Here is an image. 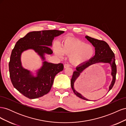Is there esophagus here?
<instances>
[{
  "mask_svg": "<svg viewBox=\"0 0 126 126\" xmlns=\"http://www.w3.org/2000/svg\"><path fill=\"white\" fill-rule=\"evenodd\" d=\"M69 65L68 64H64V69H66V68H69Z\"/></svg>",
  "mask_w": 126,
  "mask_h": 126,
  "instance_id": "34e87169",
  "label": "esophagus"
}]
</instances>
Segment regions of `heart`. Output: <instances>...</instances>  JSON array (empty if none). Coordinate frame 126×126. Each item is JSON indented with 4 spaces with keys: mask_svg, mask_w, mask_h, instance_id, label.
Masks as SVG:
<instances>
[{
    "mask_svg": "<svg viewBox=\"0 0 126 126\" xmlns=\"http://www.w3.org/2000/svg\"><path fill=\"white\" fill-rule=\"evenodd\" d=\"M54 50L58 56L63 54L69 56V62L75 65L87 62L94 54L95 49L92 45L77 38L67 39L61 44L60 47L56 45Z\"/></svg>",
    "mask_w": 126,
    "mask_h": 126,
    "instance_id": "b5f03b06",
    "label": "heart"
}]
</instances>
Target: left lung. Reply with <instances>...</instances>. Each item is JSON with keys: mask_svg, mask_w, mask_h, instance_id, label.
<instances>
[{"mask_svg": "<svg viewBox=\"0 0 126 126\" xmlns=\"http://www.w3.org/2000/svg\"><path fill=\"white\" fill-rule=\"evenodd\" d=\"M85 37L90 43L92 44L95 48V55L90 60L87 61V62L80 64L79 66L76 67V70L74 72L73 75H72L71 79V87L74 94L76 96L82 99L89 100L84 97H83L80 94L78 93L74 89V82H75L76 80L78 78L79 75H80V73H81L82 71L84 70L86 68L93 64L98 63H109L111 67V75L112 76V80L111 85L109 86V91H110L112 89L115 83L117 67L115 63V54L106 42L103 40L94 39L88 36Z\"/></svg>", "mask_w": 126, "mask_h": 126, "instance_id": "left-lung-1", "label": "left lung"}]
</instances>
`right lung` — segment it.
<instances>
[{
  "mask_svg": "<svg viewBox=\"0 0 126 126\" xmlns=\"http://www.w3.org/2000/svg\"><path fill=\"white\" fill-rule=\"evenodd\" d=\"M64 32L57 30H42L28 33L15 45L9 63V75L14 87L24 96L36 99L44 96L50 90L56 75L63 69L62 63L55 64L43 62V65L35 77L30 71L22 67L20 60L21 53L32 49L37 52L43 60L45 54L51 55L54 37Z\"/></svg>",
  "mask_w": 126,
  "mask_h": 126,
  "instance_id": "add662e5",
  "label": "right lung"
}]
</instances>
